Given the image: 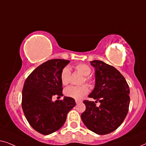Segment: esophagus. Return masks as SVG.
Returning a JSON list of instances; mask_svg holds the SVG:
<instances>
[{
    "label": "esophagus",
    "mask_w": 146,
    "mask_h": 146,
    "mask_svg": "<svg viewBox=\"0 0 146 146\" xmlns=\"http://www.w3.org/2000/svg\"><path fill=\"white\" fill-rule=\"evenodd\" d=\"M82 102V101L81 100H76V103L77 104H80V103H81Z\"/></svg>",
    "instance_id": "1"
}]
</instances>
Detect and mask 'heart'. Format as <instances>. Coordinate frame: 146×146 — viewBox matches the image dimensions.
Wrapping results in <instances>:
<instances>
[{
	"instance_id": "obj_1",
	"label": "heart",
	"mask_w": 146,
	"mask_h": 146,
	"mask_svg": "<svg viewBox=\"0 0 146 146\" xmlns=\"http://www.w3.org/2000/svg\"><path fill=\"white\" fill-rule=\"evenodd\" d=\"M75 69L80 73L82 75L84 76L82 82L90 83L91 79L88 76L90 74L92 70L88 65L85 64H79L75 66ZM70 70L68 67H65L62 70L60 73V80L63 85H67L70 82ZM89 92V88L87 85L83 84L78 86H70L64 90V94L68 97L72 98L74 99H80L85 95H86Z\"/></svg>"
}]
</instances>
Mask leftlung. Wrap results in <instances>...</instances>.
<instances>
[{"instance_id":"left-lung-1","label":"left lung","mask_w":146,"mask_h":146,"mask_svg":"<svg viewBox=\"0 0 146 146\" xmlns=\"http://www.w3.org/2000/svg\"><path fill=\"white\" fill-rule=\"evenodd\" d=\"M95 68V87L88 96L98 101L84 100L86 110L81 114L84 125L93 132H112L126 117L129 106V88L125 78L114 67L100 60L90 61Z\"/></svg>"}]
</instances>
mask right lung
Listing matches in <instances>:
<instances>
[{
	"mask_svg": "<svg viewBox=\"0 0 146 146\" xmlns=\"http://www.w3.org/2000/svg\"><path fill=\"white\" fill-rule=\"evenodd\" d=\"M70 62L64 59L48 60L34 70L25 82L22 108L30 125L44 135L58 130L67 114L76 106L72 98L52 102L54 96H63L62 70Z\"/></svg>",
	"mask_w": 146,
	"mask_h": 146,
	"instance_id": "obj_1",
	"label": "right lung"
}]
</instances>
